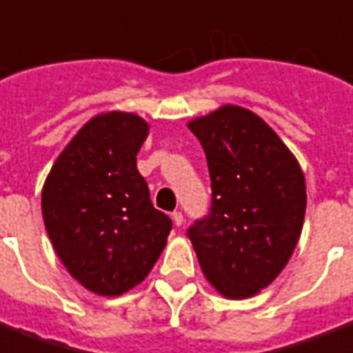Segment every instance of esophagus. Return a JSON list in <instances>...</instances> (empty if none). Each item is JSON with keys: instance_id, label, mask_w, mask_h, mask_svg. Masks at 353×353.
Returning <instances> with one entry per match:
<instances>
[{"instance_id": "esophagus-1", "label": "esophagus", "mask_w": 353, "mask_h": 353, "mask_svg": "<svg viewBox=\"0 0 353 353\" xmlns=\"http://www.w3.org/2000/svg\"><path fill=\"white\" fill-rule=\"evenodd\" d=\"M172 220H174V224L179 228L183 224V212L181 211H174L172 212Z\"/></svg>"}]
</instances>
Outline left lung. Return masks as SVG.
I'll use <instances>...</instances> for the list:
<instances>
[{"instance_id": "1", "label": "left lung", "mask_w": 353, "mask_h": 353, "mask_svg": "<svg viewBox=\"0 0 353 353\" xmlns=\"http://www.w3.org/2000/svg\"><path fill=\"white\" fill-rule=\"evenodd\" d=\"M205 152L209 212L187 230L205 278L250 298L278 278L300 239L305 179L294 155L257 114L235 105L188 123Z\"/></svg>"}]
</instances>
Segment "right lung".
Returning a JSON list of instances; mask_svg holds the SVG:
<instances>
[{
	"instance_id": "right-lung-1",
	"label": "right lung",
	"mask_w": 353,
	"mask_h": 353,
	"mask_svg": "<svg viewBox=\"0 0 353 353\" xmlns=\"http://www.w3.org/2000/svg\"><path fill=\"white\" fill-rule=\"evenodd\" d=\"M148 123L131 112L92 118L70 141L42 188L53 248L83 287L120 296L146 278L170 235L155 209L137 153Z\"/></svg>"
}]
</instances>
